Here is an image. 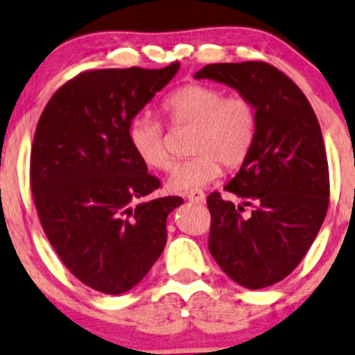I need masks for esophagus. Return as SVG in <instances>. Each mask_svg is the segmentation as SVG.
<instances>
[{"mask_svg":"<svg viewBox=\"0 0 355 355\" xmlns=\"http://www.w3.org/2000/svg\"><path fill=\"white\" fill-rule=\"evenodd\" d=\"M186 198H187V200H191V202H194V204H204L205 202V194L199 189L187 192Z\"/></svg>","mask_w":355,"mask_h":355,"instance_id":"obj_1","label":"esophagus"}]
</instances>
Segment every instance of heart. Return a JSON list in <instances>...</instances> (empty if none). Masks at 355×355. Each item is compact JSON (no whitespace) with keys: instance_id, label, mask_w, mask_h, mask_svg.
<instances>
[{"instance_id":"1","label":"heart","mask_w":355,"mask_h":355,"mask_svg":"<svg viewBox=\"0 0 355 355\" xmlns=\"http://www.w3.org/2000/svg\"><path fill=\"white\" fill-rule=\"evenodd\" d=\"M173 130L191 128L189 153L194 155L178 166L169 178L174 192L198 191L222 174V164L234 169L250 155L257 133V110L243 95H225L207 84L179 87L161 103ZM128 139L133 151L148 168L168 173L174 156L166 141L164 126L148 116L131 120Z\"/></svg>"}]
</instances>
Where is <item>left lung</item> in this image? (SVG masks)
I'll return each instance as SVG.
<instances>
[{
	"instance_id": "8db88e82",
	"label": "left lung",
	"mask_w": 355,
	"mask_h": 355,
	"mask_svg": "<svg viewBox=\"0 0 355 355\" xmlns=\"http://www.w3.org/2000/svg\"><path fill=\"white\" fill-rule=\"evenodd\" d=\"M237 89L257 110L252 151L224 189L252 207L207 198L209 250L235 283L260 290L301 263L329 207V168L321 126L286 73L261 60L209 64L194 76Z\"/></svg>"
}]
</instances>
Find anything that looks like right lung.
<instances>
[{"label": "right lung", "instance_id": "obj_1", "mask_svg": "<svg viewBox=\"0 0 355 355\" xmlns=\"http://www.w3.org/2000/svg\"><path fill=\"white\" fill-rule=\"evenodd\" d=\"M178 69L80 72L37 121L29 181L42 230L65 268L105 295L146 277L164 250L166 217L182 204L178 196L143 200L161 182L128 139L131 120Z\"/></svg>", "mask_w": 355, "mask_h": 355}]
</instances>
